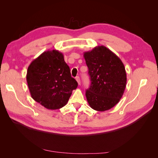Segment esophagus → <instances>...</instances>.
Returning a JSON list of instances; mask_svg holds the SVG:
<instances>
[{
	"label": "esophagus",
	"mask_w": 158,
	"mask_h": 158,
	"mask_svg": "<svg viewBox=\"0 0 158 158\" xmlns=\"http://www.w3.org/2000/svg\"><path fill=\"white\" fill-rule=\"evenodd\" d=\"M76 80H77V83H78V85H80V84H81V81H80V78H79V77H76Z\"/></svg>",
	"instance_id": "1"
}]
</instances>
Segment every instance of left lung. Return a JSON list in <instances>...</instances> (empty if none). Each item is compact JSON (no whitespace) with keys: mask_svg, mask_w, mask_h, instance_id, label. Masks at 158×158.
Here are the masks:
<instances>
[{"mask_svg":"<svg viewBox=\"0 0 158 158\" xmlns=\"http://www.w3.org/2000/svg\"><path fill=\"white\" fill-rule=\"evenodd\" d=\"M88 67L90 85L85 96L89 105L105 111L119 102L126 86V72L122 60L105 46H97L83 53Z\"/></svg>","mask_w":158,"mask_h":158,"instance_id":"obj_1","label":"left lung"}]
</instances>
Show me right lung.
<instances>
[{
	"label": "right lung",
	"instance_id": "right-lung-1",
	"mask_svg": "<svg viewBox=\"0 0 158 158\" xmlns=\"http://www.w3.org/2000/svg\"><path fill=\"white\" fill-rule=\"evenodd\" d=\"M26 81L32 98L50 110L65 106L78 85L62 53L56 49L44 52L33 60L28 68Z\"/></svg>",
	"mask_w": 158,
	"mask_h": 158
}]
</instances>
